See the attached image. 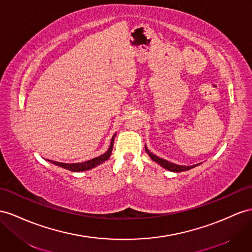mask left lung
<instances>
[{"instance_id":"1","label":"left lung","mask_w":252,"mask_h":252,"mask_svg":"<svg viewBox=\"0 0 252 252\" xmlns=\"http://www.w3.org/2000/svg\"><path fill=\"white\" fill-rule=\"evenodd\" d=\"M146 152L149 154V157L154 160V162H157L158 164H159L162 167H164L165 169H168L170 171H173V172H181V171H186V170H189L191 168H193V167L198 166L199 164L197 165H192V166H181V165H177V164H173V163H170L168 162V160H166L164 158H160L157 156H154L153 153H151L149 150L147 149L146 147Z\"/></svg>"}]
</instances>
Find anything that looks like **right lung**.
Masks as SVG:
<instances>
[{
  "label": "right lung",
  "instance_id": "obj_1",
  "mask_svg": "<svg viewBox=\"0 0 252 252\" xmlns=\"http://www.w3.org/2000/svg\"><path fill=\"white\" fill-rule=\"evenodd\" d=\"M114 137H115V135H114L113 138H112L111 146H109L108 150L104 154H102V156H100L98 158H94L93 159L86 160V162H83V163H74V164L60 163V162H55V160H49V162H51V163L56 165V166H60V167H62V168H64V169L70 170V171H74V172L89 170V169L94 168V167L102 164L103 162H105V160L108 159L109 157H111L112 151H113V146H114Z\"/></svg>",
  "mask_w": 252,
  "mask_h": 252
}]
</instances>
